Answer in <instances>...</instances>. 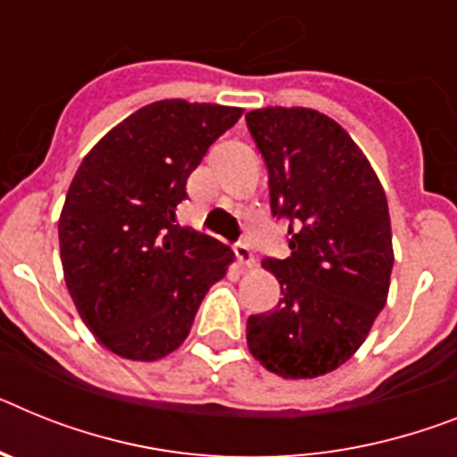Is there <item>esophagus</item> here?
<instances>
[{
    "mask_svg": "<svg viewBox=\"0 0 457 457\" xmlns=\"http://www.w3.org/2000/svg\"><path fill=\"white\" fill-rule=\"evenodd\" d=\"M235 255H237V260H239L241 267H255V255H253L251 246H248L246 241H239V244H235Z\"/></svg>",
    "mask_w": 457,
    "mask_h": 457,
    "instance_id": "1",
    "label": "esophagus"
}]
</instances>
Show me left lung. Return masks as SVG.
<instances>
[{
  "label": "left lung",
  "instance_id": "left-lung-1",
  "mask_svg": "<svg viewBox=\"0 0 457 457\" xmlns=\"http://www.w3.org/2000/svg\"><path fill=\"white\" fill-rule=\"evenodd\" d=\"M246 125L290 248L286 260H262L283 297L248 318V348L283 378L323 377L362 346L388 300V199L355 141L325 113L267 106L246 113Z\"/></svg>",
  "mask_w": 457,
  "mask_h": 457
}]
</instances>
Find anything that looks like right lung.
Returning <instances> with one entry per match:
<instances>
[{"mask_svg":"<svg viewBox=\"0 0 457 457\" xmlns=\"http://www.w3.org/2000/svg\"><path fill=\"white\" fill-rule=\"evenodd\" d=\"M241 109L162 99L111 129L80 162L60 213L69 295L99 344L128 360L181 346L235 253L176 222L187 176Z\"/></svg>","mask_w":457,"mask_h":457,"instance_id":"1","label":"right lung"}]
</instances>
